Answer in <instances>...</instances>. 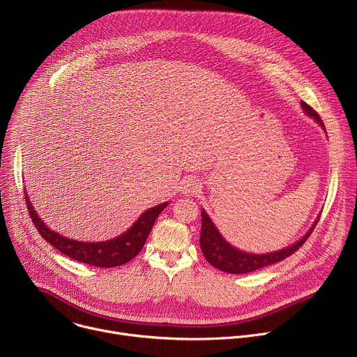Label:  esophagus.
Masks as SVG:
<instances>
[{
	"mask_svg": "<svg viewBox=\"0 0 357 357\" xmlns=\"http://www.w3.org/2000/svg\"><path fill=\"white\" fill-rule=\"evenodd\" d=\"M199 190V183H197V181L195 179V178H186L185 181H183V186H182V192L185 193V195H193V193H196Z\"/></svg>",
	"mask_w": 357,
	"mask_h": 357,
	"instance_id": "esophagus-1",
	"label": "esophagus"
}]
</instances>
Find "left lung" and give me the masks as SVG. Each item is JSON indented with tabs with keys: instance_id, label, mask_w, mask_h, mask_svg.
Segmentation results:
<instances>
[{
	"instance_id": "left-lung-1",
	"label": "left lung",
	"mask_w": 357,
	"mask_h": 357,
	"mask_svg": "<svg viewBox=\"0 0 357 357\" xmlns=\"http://www.w3.org/2000/svg\"><path fill=\"white\" fill-rule=\"evenodd\" d=\"M301 105H302V109L305 110V113L314 117L325 130V126H324L319 114L311 106L305 103V101H302ZM317 223H318V220H315L312 227L301 240H298L296 243H294L282 250H278L274 252H267V254H248V252H244V251L237 250L233 245H230L220 236V233L218 231V229L215 227L213 222L209 219L206 212L202 211V230H200L199 241H200V248H202L203 256H205V259L213 267H216L225 273H229V274H247V273L260 270L263 267L275 264V263L287 259L288 256H291V254H294L305 241L308 240V237L314 231Z\"/></svg>"
}]
</instances>
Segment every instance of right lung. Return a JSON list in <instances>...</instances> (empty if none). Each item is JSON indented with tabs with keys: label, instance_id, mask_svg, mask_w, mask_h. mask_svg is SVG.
I'll return each mask as SVG.
<instances>
[{
	"label": "right lung",
	"instance_id": "1",
	"mask_svg": "<svg viewBox=\"0 0 357 357\" xmlns=\"http://www.w3.org/2000/svg\"><path fill=\"white\" fill-rule=\"evenodd\" d=\"M25 200H26V208L28 213L40 233V236L52 244L56 250L63 252L72 260H76L79 263H84L94 267L101 268H112L119 267L130 260H132L137 254L144 247L146 237L154 226L157 218L160 213L168 206V202L161 203L154 208L145 211L138 220L121 236L107 240V241H98V243H84V241H76L72 238H68L54 230H50L36 215L33 211L32 203L29 202L25 190Z\"/></svg>",
	"mask_w": 357,
	"mask_h": 357
}]
</instances>
